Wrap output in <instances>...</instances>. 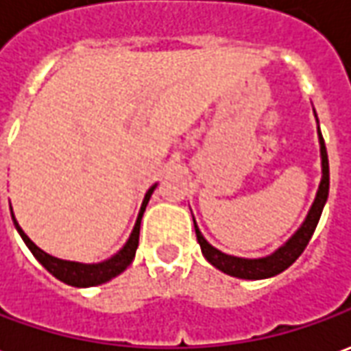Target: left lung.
I'll list each match as a JSON object with an SVG mask.
<instances>
[{
  "mask_svg": "<svg viewBox=\"0 0 351 351\" xmlns=\"http://www.w3.org/2000/svg\"><path fill=\"white\" fill-rule=\"evenodd\" d=\"M315 114V110H313ZM317 119V116H315ZM317 136H319V154H321V182L315 193V199H313L312 207L308 210V215L304 218V222L300 228L296 230L295 234L287 239L285 243L281 245L279 249L268 254V256H262V258H241V256H234V254H226V252L218 251L217 247L203 237L199 232V226L195 224L193 220V228H195V235H197V243L201 247L203 256L207 258L209 264H213L215 268L224 271L232 278L239 279H268L278 276L281 271H285L293 262L300 256L306 249V245L310 243L315 226L319 222L321 213L323 207L327 203L329 197V158H327V148H325V141L321 136L319 131V121H317Z\"/></svg>",
  "mask_w": 351,
  "mask_h": 351,
  "instance_id": "obj_1",
  "label": "left lung"
}]
</instances>
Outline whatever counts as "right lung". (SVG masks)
I'll use <instances>...</instances> for the list:
<instances>
[{
    "mask_svg": "<svg viewBox=\"0 0 351 351\" xmlns=\"http://www.w3.org/2000/svg\"><path fill=\"white\" fill-rule=\"evenodd\" d=\"M158 184H154L150 190L144 195V201H142L141 210H138V217H136V222H134V228L129 239L125 241V245L119 249V251L110 256L108 261L99 262V264H83V262H73V261H62V258H56V256H51L45 251H41L38 245L32 241L28 235L24 234V230L19 226L16 218L13 215V207H11V217H13L14 228L16 232L21 234L22 241L26 243V247L30 249L32 254L39 261V264L43 268L47 269L49 274H53L56 279H60L62 283L72 287H97L106 283L110 279H114L116 276H119L121 271L127 269V266L133 262L134 252H136V247H138V234H141V220L144 210H146V205L150 201L152 193L156 190Z\"/></svg>",
    "mask_w": 351,
    "mask_h": 351,
    "instance_id": "1",
    "label": "right lung"
}]
</instances>
